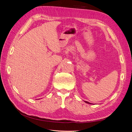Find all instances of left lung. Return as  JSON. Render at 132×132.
I'll return each instance as SVG.
<instances>
[{
  "label": "left lung",
  "instance_id": "left-lung-1",
  "mask_svg": "<svg viewBox=\"0 0 132 132\" xmlns=\"http://www.w3.org/2000/svg\"><path fill=\"white\" fill-rule=\"evenodd\" d=\"M85 103H88V104H90V105H91L92 103H90V102H87V101H84Z\"/></svg>",
  "mask_w": 132,
  "mask_h": 132
}]
</instances>
